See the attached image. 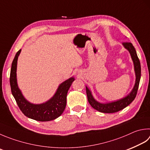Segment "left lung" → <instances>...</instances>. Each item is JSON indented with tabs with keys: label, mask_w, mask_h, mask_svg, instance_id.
<instances>
[{
	"label": "left lung",
	"mask_w": 150,
	"mask_h": 150,
	"mask_svg": "<svg viewBox=\"0 0 150 150\" xmlns=\"http://www.w3.org/2000/svg\"><path fill=\"white\" fill-rule=\"evenodd\" d=\"M123 46L127 50L134 63L135 74H136V81H135L134 86L132 89V91L129 94L121 99L117 100V101L112 102V103L103 104L100 103L96 100L93 98L90 90L86 87V93L87 96V100L93 108L97 110V111L103 113H115L125 108V107L129 105L136 97L138 86H139L140 76H141V67L140 63L138 59L136 50L134 47L132 46L131 42H123Z\"/></svg>",
	"instance_id": "obj_1"
}]
</instances>
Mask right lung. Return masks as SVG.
Wrapping results in <instances>:
<instances>
[{
    "instance_id": "right-lung-1",
    "label": "right lung",
    "mask_w": 150,
    "mask_h": 150,
    "mask_svg": "<svg viewBox=\"0 0 150 150\" xmlns=\"http://www.w3.org/2000/svg\"><path fill=\"white\" fill-rule=\"evenodd\" d=\"M20 53L21 50H19L13 59L10 76L11 91L19 109L27 117L36 121H48L56 119L65 109L67 93L74 81V78H70L61 83L53 97L46 103L40 104L30 103L23 96L17 83V63Z\"/></svg>"
}]
</instances>
